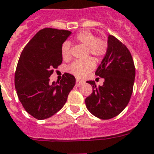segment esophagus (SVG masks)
Listing matches in <instances>:
<instances>
[{
  "mask_svg": "<svg viewBox=\"0 0 154 154\" xmlns=\"http://www.w3.org/2000/svg\"><path fill=\"white\" fill-rule=\"evenodd\" d=\"M83 83H84V82L82 80H79V79H77L75 82V85L77 86V87H80L81 85H83Z\"/></svg>",
  "mask_w": 154,
  "mask_h": 154,
  "instance_id": "1",
  "label": "esophagus"
}]
</instances>
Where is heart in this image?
I'll return each mask as SVG.
<instances>
[{"label": "heart", "instance_id": "b5f03b06", "mask_svg": "<svg viewBox=\"0 0 154 154\" xmlns=\"http://www.w3.org/2000/svg\"><path fill=\"white\" fill-rule=\"evenodd\" d=\"M75 41L87 46V55L91 54L97 58H102L105 55L108 50V44L104 39L96 38L95 34L89 30H83L75 36ZM61 55L64 61H68L71 58L70 44L64 42L61 47ZM96 66V63L93 58H89L85 60H79L74 62L69 66L70 73L79 78H83L91 71Z\"/></svg>", "mask_w": 154, "mask_h": 154}]
</instances>
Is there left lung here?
I'll return each mask as SVG.
<instances>
[{
	"label": "left lung",
	"mask_w": 154,
	"mask_h": 154,
	"mask_svg": "<svg viewBox=\"0 0 154 154\" xmlns=\"http://www.w3.org/2000/svg\"><path fill=\"white\" fill-rule=\"evenodd\" d=\"M135 66L130 52L125 44L112 35L108 38V50L96 71L104 79L103 86L96 87L88 81L93 91L85 100L87 108L92 115L108 120L119 115L128 105L133 93Z\"/></svg>",
	"instance_id": "left-lung-1"
}]
</instances>
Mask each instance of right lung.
I'll return each mask as SVG.
<instances>
[{"instance_id": "obj_1", "label": "right lung", "mask_w": 154, "mask_h": 154, "mask_svg": "<svg viewBox=\"0 0 154 154\" xmlns=\"http://www.w3.org/2000/svg\"><path fill=\"white\" fill-rule=\"evenodd\" d=\"M71 32L45 28L25 46L17 65L14 83L23 108L38 120L58 112L75 84V76L65 73L60 82H50L54 69L62 63L61 47Z\"/></svg>"}]
</instances>
